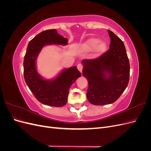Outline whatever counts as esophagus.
I'll use <instances>...</instances> for the list:
<instances>
[{"label": "esophagus", "instance_id": "34e87169", "mask_svg": "<svg viewBox=\"0 0 151 151\" xmlns=\"http://www.w3.org/2000/svg\"><path fill=\"white\" fill-rule=\"evenodd\" d=\"M77 68H78V70L82 73V72H83V66L82 64H79L78 65H77Z\"/></svg>", "mask_w": 151, "mask_h": 151}]
</instances>
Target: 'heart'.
Listing matches in <instances>:
<instances>
[{
    "instance_id": "heart-1",
    "label": "heart",
    "mask_w": 151,
    "mask_h": 151,
    "mask_svg": "<svg viewBox=\"0 0 151 151\" xmlns=\"http://www.w3.org/2000/svg\"><path fill=\"white\" fill-rule=\"evenodd\" d=\"M98 42L99 40L96 38H89L81 45L80 48L84 52H89L94 48V57H98L106 51L107 47L105 42H99V43Z\"/></svg>"
}]
</instances>
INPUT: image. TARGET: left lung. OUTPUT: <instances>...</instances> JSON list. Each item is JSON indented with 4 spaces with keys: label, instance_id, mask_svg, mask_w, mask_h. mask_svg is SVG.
Returning <instances> with one entry per match:
<instances>
[{
    "label": "left lung",
    "instance_id": "1",
    "mask_svg": "<svg viewBox=\"0 0 151 151\" xmlns=\"http://www.w3.org/2000/svg\"><path fill=\"white\" fill-rule=\"evenodd\" d=\"M109 49L95 59H84L83 75L88 81L87 98L94 105L115 102L129 82L130 63L120 38L108 30Z\"/></svg>",
    "mask_w": 151,
    "mask_h": 151
}]
</instances>
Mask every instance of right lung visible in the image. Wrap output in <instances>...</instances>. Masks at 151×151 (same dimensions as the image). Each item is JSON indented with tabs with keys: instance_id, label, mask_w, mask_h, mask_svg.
<instances>
[{
	"instance_id": "right-lung-1",
	"label": "right lung",
	"mask_w": 151,
	"mask_h": 151,
	"mask_svg": "<svg viewBox=\"0 0 151 151\" xmlns=\"http://www.w3.org/2000/svg\"><path fill=\"white\" fill-rule=\"evenodd\" d=\"M67 43V38L58 35L56 29L41 32L28 43L23 62L24 80L35 97L43 104L55 107L64 106L70 86L81 76L76 66L64 68L52 80L43 79L36 70V58L44 46Z\"/></svg>"
}]
</instances>
